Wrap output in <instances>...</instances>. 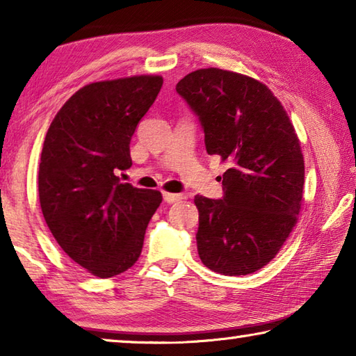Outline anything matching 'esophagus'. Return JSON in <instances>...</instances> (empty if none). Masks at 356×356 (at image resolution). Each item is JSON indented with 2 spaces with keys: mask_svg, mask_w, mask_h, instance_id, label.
<instances>
[{
  "mask_svg": "<svg viewBox=\"0 0 356 356\" xmlns=\"http://www.w3.org/2000/svg\"><path fill=\"white\" fill-rule=\"evenodd\" d=\"M163 200L168 204H174V202H177V201H182L184 200V195H176V193L163 191Z\"/></svg>",
  "mask_w": 356,
  "mask_h": 356,
  "instance_id": "34e87169",
  "label": "esophagus"
}]
</instances>
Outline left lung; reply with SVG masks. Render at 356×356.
Instances as JSON below:
<instances>
[{"instance_id":"left-lung-1","label":"left lung","mask_w":356,"mask_h":356,"mask_svg":"<svg viewBox=\"0 0 356 356\" xmlns=\"http://www.w3.org/2000/svg\"><path fill=\"white\" fill-rule=\"evenodd\" d=\"M176 91L200 118L207 154L229 163L222 200L195 196L201 261L226 276L254 273L297 225L305 184L298 136L281 102L251 76L200 69Z\"/></svg>"}]
</instances>
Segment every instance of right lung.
I'll list each match as a JSON object with an SVG mask.
<instances>
[{"label":"right lung","mask_w":356,"mask_h":356,"mask_svg":"<svg viewBox=\"0 0 356 356\" xmlns=\"http://www.w3.org/2000/svg\"><path fill=\"white\" fill-rule=\"evenodd\" d=\"M163 78L136 75L78 89L53 119L42 147L39 200L48 229L70 259L99 278L129 270L161 202L156 190L119 180L130 140Z\"/></svg>","instance_id":"right-lung-1"}]
</instances>
